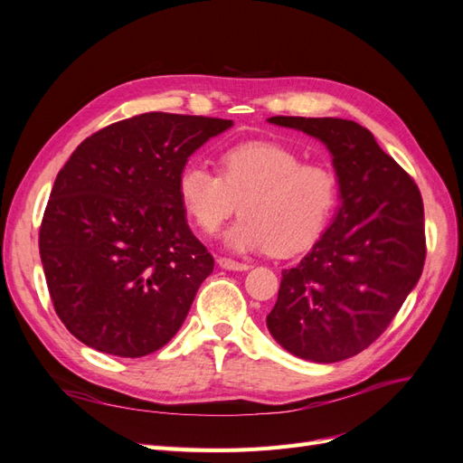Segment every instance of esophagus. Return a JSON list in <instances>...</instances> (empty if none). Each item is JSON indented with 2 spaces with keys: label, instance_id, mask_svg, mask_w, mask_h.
Segmentation results:
<instances>
[{
  "label": "esophagus",
  "instance_id": "34e87169",
  "mask_svg": "<svg viewBox=\"0 0 463 463\" xmlns=\"http://www.w3.org/2000/svg\"><path fill=\"white\" fill-rule=\"evenodd\" d=\"M218 264H220V269H226V270H237V272L249 270V264H245V262H237V260H233V259H226V257H220V259H218Z\"/></svg>",
  "mask_w": 463,
  "mask_h": 463
}]
</instances>
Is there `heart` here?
I'll use <instances>...</instances> for the list:
<instances>
[{
	"instance_id": "1",
	"label": "heart",
	"mask_w": 463,
	"mask_h": 463,
	"mask_svg": "<svg viewBox=\"0 0 463 463\" xmlns=\"http://www.w3.org/2000/svg\"><path fill=\"white\" fill-rule=\"evenodd\" d=\"M179 201L203 233H216L237 206L243 216L223 235L235 253L272 249L289 255L313 243L338 203V179L330 167L305 164L301 154L259 141L230 148L222 175L189 162L177 179Z\"/></svg>"
}]
</instances>
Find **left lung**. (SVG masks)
<instances>
[{
  "instance_id": "8db88e82",
  "label": "left lung",
  "mask_w": 463,
  "mask_h": 463,
  "mask_svg": "<svg viewBox=\"0 0 463 463\" xmlns=\"http://www.w3.org/2000/svg\"><path fill=\"white\" fill-rule=\"evenodd\" d=\"M266 121L318 138L330 152L340 191L328 230L296 269L282 272L266 326L296 357L344 361L386 330L421 278L427 253L421 193L355 121L289 116Z\"/></svg>"
}]
</instances>
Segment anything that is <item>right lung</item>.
<instances>
[{"instance_id":"1","label":"right lung","mask_w":463,"mask_h":463,"mask_svg":"<svg viewBox=\"0 0 463 463\" xmlns=\"http://www.w3.org/2000/svg\"><path fill=\"white\" fill-rule=\"evenodd\" d=\"M230 119L148 111L82 141L40 226L53 309L85 345L143 357L170 342L214 259L187 226L177 179Z\"/></svg>"}]
</instances>
